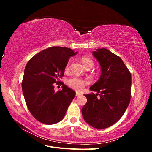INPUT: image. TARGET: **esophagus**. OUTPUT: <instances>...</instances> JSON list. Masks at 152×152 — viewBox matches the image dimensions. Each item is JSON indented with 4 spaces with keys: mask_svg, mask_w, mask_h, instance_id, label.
I'll return each mask as SVG.
<instances>
[{
    "mask_svg": "<svg viewBox=\"0 0 152 152\" xmlns=\"http://www.w3.org/2000/svg\"><path fill=\"white\" fill-rule=\"evenodd\" d=\"M81 94L80 93H79V92H76V96H80Z\"/></svg>",
    "mask_w": 152,
    "mask_h": 152,
    "instance_id": "34e87169",
    "label": "esophagus"
}]
</instances>
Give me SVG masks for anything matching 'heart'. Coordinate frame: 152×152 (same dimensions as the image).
<instances>
[{
    "label": "heart",
    "instance_id": "b5f03b06",
    "mask_svg": "<svg viewBox=\"0 0 152 152\" xmlns=\"http://www.w3.org/2000/svg\"><path fill=\"white\" fill-rule=\"evenodd\" d=\"M82 61L85 67H87L89 65H91L93 66V65H94L93 61L91 59L87 58V57L82 58ZM69 64H70V63H68V65H66V69H68L69 68ZM66 83H67L68 86L70 87H71V88L74 89L75 90L80 91L84 88V87L85 84L86 83V82L85 80H82V79H80V78H78L76 77H73L67 80Z\"/></svg>",
    "mask_w": 152,
    "mask_h": 152
}]
</instances>
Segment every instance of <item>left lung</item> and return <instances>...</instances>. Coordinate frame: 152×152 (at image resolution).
<instances>
[{
  "label": "left lung",
  "mask_w": 152,
  "mask_h": 152,
  "mask_svg": "<svg viewBox=\"0 0 152 152\" xmlns=\"http://www.w3.org/2000/svg\"><path fill=\"white\" fill-rule=\"evenodd\" d=\"M93 55L99 63L102 73L90 87L97 92L85 94L87 103L82 108L84 121L96 129L115 124L130 103L131 75L122 59L107 49H97Z\"/></svg>",
  "instance_id": "1"
}]
</instances>
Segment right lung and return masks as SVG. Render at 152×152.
Returning a JSON list of instances; mask_svg holds the SVG:
<instances>
[{
	"instance_id": "1",
	"label": "right lung",
	"mask_w": 152,
	"mask_h": 152,
	"mask_svg": "<svg viewBox=\"0 0 152 152\" xmlns=\"http://www.w3.org/2000/svg\"><path fill=\"white\" fill-rule=\"evenodd\" d=\"M77 53L67 48L50 47L27 63L21 84L23 93L30 112L41 123L50 125L61 121L74 98L75 92L58 80L64 75L69 58ZM54 83L61 84L62 90L55 92Z\"/></svg>"
}]
</instances>
